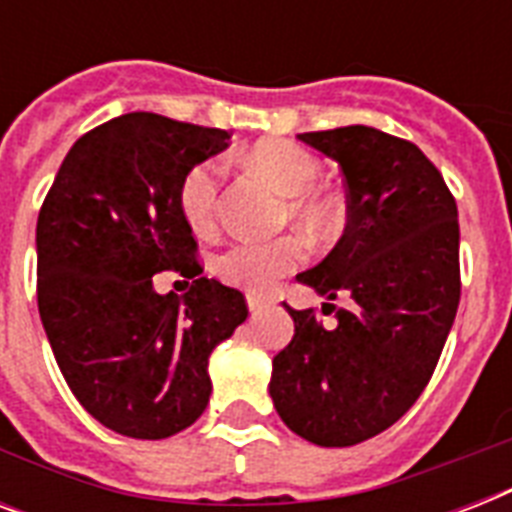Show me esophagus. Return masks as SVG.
<instances>
[{"instance_id": "obj_1", "label": "esophagus", "mask_w": 512, "mask_h": 512, "mask_svg": "<svg viewBox=\"0 0 512 512\" xmlns=\"http://www.w3.org/2000/svg\"><path fill=\"white\" fill-rule=\"evenodd\" d=\"M247 305H249V311L257 313V311H263V308H268V305H271V300H268V297L255 295V292H249V295H247Z\"/></svg>"}]
</instances>
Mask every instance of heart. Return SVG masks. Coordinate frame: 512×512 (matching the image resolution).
I'll use <instances>...</instances> for the list:
<instances>
[{
  "mask_svg": "<svg viewBox=\"0 0 512 512\" xmlns=\"http://www.w3.org/2000/svg\"><path fill=\"white\" fill-rule=\"evenodd\" d=\"M249 162L263 172L281 193H287V212L308 228H321L327 223L329 207L313 185L319 183V159L297 146L292 140H263L249 151ZM223 162L207 159L193 164L185 172L177 201L185 223L193 231H209L217 220L220 191H223ZM305 260V244L297 236H281L273 241H233L215 260L220 279L236 287L265 292L292 268Z\"/></svg>",
  "mask_w": 512,
  "mask_h": 512,
  "instance_id": "heart-1",
  "label": "heart"
}]
</instances>
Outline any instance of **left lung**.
<instances>
[{
	"label": "left lung",
	"mask_w": 512,
	"mask_h": 512,
	"mask_svg": "<svg viewBox=\"0 0 512 512\" xmlns=\"http://www.w3.org/2000/svg\"><path fill=\"white\" fill-rule=\"evenodd\" d=\"M332 156L348 191L337 247L297 279L329 300L335 327L295 311V335L273 358L271 398L292 433L353 446L388 430L433 377L460 305L457 201L420 148L353 124L303 132Z\"/></svg>",
	"instance_id": "8db88e82"
}]
</instances>
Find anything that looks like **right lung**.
Segmentation results:
<instances>
[{
	"label": "right lung",
	"mask_w": 512,
	"mask_h": 512,
	"mask_svg": "<svg viewBox=\"0 0 512 512\" xmlns=\"http://www.w3.org/2000/svg\"><path fill=\"white\" fill-rule=\"evenodd\" d=\"M228 132L135 111L84 132L36 220V303L76 401L130 438L175 436L207 409L209 353L247 319L239 289L201 276L177 191ZM193 278L156 296L153 273Z\"/></svg>",
	"instance_id": "1"
}]
</instances>
